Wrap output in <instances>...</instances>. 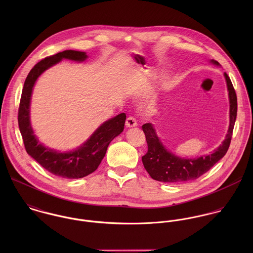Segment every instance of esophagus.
Instances as JSON below:
<instances>
[{
  "label": "esophagus",
  "instance_id": "1",
  "mask_svg": "<svg viewBox=\"0 0 253 253\" xmlns=\"http://www.w3.org/2000/svg\"><path fill=\"white\" fill-rule=\"evenodd\" d=\"M126 127H134L137 126V121L134 117H128L126 121Z\"/></svg>",
  "mask_w": 253,
  "mask_h": 253
}]
</instances>
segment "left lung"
Masks as SVG:
<instances>
[{
    "label": "left lung",
    "instance_id": "left-lung-1",
    "mask_svg": "<svg viewBox=\"0 0 253 253\" xmlns=\"http://www.w3.org/2000/svg\"><path fill=\"white\" fill-rule=\"evenodd\" d=\"M211 62L218 64L217 61ZM230 98V126L226 139L216 150L207 156L198 159H181L169 153L160 142L155 129L151 124L142 126L145 133L148 151L142 157V163L149 175L155 180L166 183H182L194 180L209 171L217 162L227 153L231 143L233 129L237 118V94L229 76L224 73Z\"/></svg>",
    "mask_w": 253,
    "mask_h": 253
}]
</instances>
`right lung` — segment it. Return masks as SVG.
<instances>
[{
  "label": "right lung",
  "instance_id": "obj_1",
  "mask_svg": "<svg viewBox=\"0 0 253 253\" xmlns=\"http://www.w3.org/2000/svg\"><path fill=\"white\" fill-rule=\"evenodd\" d=\"M86 57L84 51L70 49L42 59L31 69L25 80L18 108V126L26 152L50 173L68 179L84 177L97 169L110 142L124 130L126 116L122 113L105 122L81 148L62 154L39 143L33 134L29 121L30 98L38 77L44 70L62 58L83 61Z\"/></svg>",
  "mask_w": 253,
  "mask_h": 253
}]
</instances>
